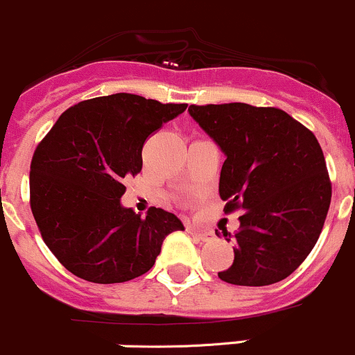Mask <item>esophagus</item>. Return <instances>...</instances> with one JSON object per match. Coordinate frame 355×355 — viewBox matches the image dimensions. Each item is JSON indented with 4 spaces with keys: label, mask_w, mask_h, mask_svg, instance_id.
<instances>
[{
    "label": "esophagus",
    "mask_w": 355,
    "mask_h": 355,
    "mask_svg": "<svg viewBox=\"0 0 355 355\" xmlns=\"http://www.w3.org/2000/svg\"><path fill=\"white\" fill-rule=\"evenodd\" d=\"M189 232H190V234H192V236H196L197 239L205 241V243H207V241H212V239H214L212 232L202 231V229H197V227H189Z\"/></svg>",
    "instance_id": "obj_1"
}]
</instances>
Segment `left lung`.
<instances>
[{"mask_svg": "<svg viewBox=\"0 0 355 355\" xmlns=\"http://www.w3.org/2000/svg\"><path fill=\"white\" fill-rule=\"evenodd\" d=\"M189 112L225 155L224 210H244L234 236L222 229L225 239L234 237V263L219 278L241 286L282 282L317 244L330 207L332 185L317 138L276 107L231 103Z\"/></svg>", "mask_w": 355, "mask_h": 355, "instance_id": "left-lung-1", "label": "left lung"}]
</instances>
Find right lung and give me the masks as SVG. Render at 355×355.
<instances>
[{
    "label": "right lung",
    "instance_id": "obj_1",
    "mask_svg": "<svg viewBox=\"0 0 355 355\" xmlns=\"http://www.w3.org/2000/svg\"><path fill=\"white\" fill-rule=\"evenodd\" d=\"M185 109L126 92L94 97L62 112L37 146L30 205L45 244L72 275L130 282L151 270L170 232L184 231L168 210L141 217L121 197L124 178L141 171L148 136Z\"/></svg>",
    "mask_w": 355,
    "mask_h": 355
}]
</instances>
